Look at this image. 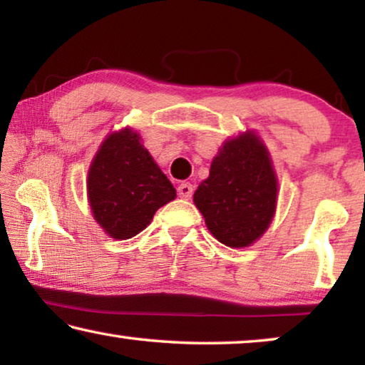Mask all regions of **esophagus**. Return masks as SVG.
<instances>
[{
  "label": "esophagus",
  "mask_w": 365,
  "mask_h": 365,
  "mask_svg": "<svg viewBox=\"0 0 365 365\" xmlns=\"http://www.w3.org/2000/svg\"><path fill=\"white\" fill-rule=\"evenodd\" d=\"M192 184H189V182H181L178 186V194H179V197H182V199H191V196H192Z\"/></svg>",
  "instance_id": "34e87169"
}]
</instances>
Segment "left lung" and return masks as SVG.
<instances>
[{
    "label": "left lung",
    "instance_id": "8db88e82",
    "mask_svg": "<svg viewBox=\"0 0 365 365\" xmlns=\"http://www.w3.org/2000/svg\"><path fill=\"white\" fill-rule=\"evenodd\" d=\"M277 181L271 158L252 133L224 143L194 204L219 242L244 247L264 234L276 211Z\"/></svg>",
    "mask_w": 365,
    "mask_h": 365
}]
</instances>
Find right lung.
<instances>
[{"mask_svg":"<svg viewBox=\"0 0 365 365\" xmlns=\"http://www.w3.org/2000/svg\"><path fill=\"white\" fill-rule=\"evenodd\" d=\"M88 194L99 226L114 239H129L176 197V189L139 143V134L124 129L108 136L94 156Z\"/></svg>","mask_w":365,"mask_h":365,"instance_id":"right-lung-1","label":"right lung"}]
</instances>
